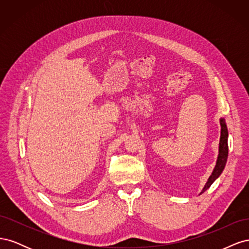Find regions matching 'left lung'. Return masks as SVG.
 Masks as SVG:
<instances>
[{
	"mask_svg": "<svg viewBox=\"0 0 249 249\" xmlns=\"http://www.w3.org/2000/svg\"><path fill=\"white\" fill-rule=\"evenodd\" d=\"M220 126H221V131H220V140H219V149H218V157L216 160V165L215 167L211 173V176L209 177L207 183L205 187L202 188V190L199 194L203 193L206 190H208L210 186L212 185L215 180L219 178V176L222 173L225 164H227L228 161V156H229V144H228V138H229V132H228V127L227 124H225V119L220 118Z\"/></svg>",
	"mask_w": 249,
	"mask_h": 249,
	"instance_id": "obj_1",
	"label": "left lung"
}]
</instances>
